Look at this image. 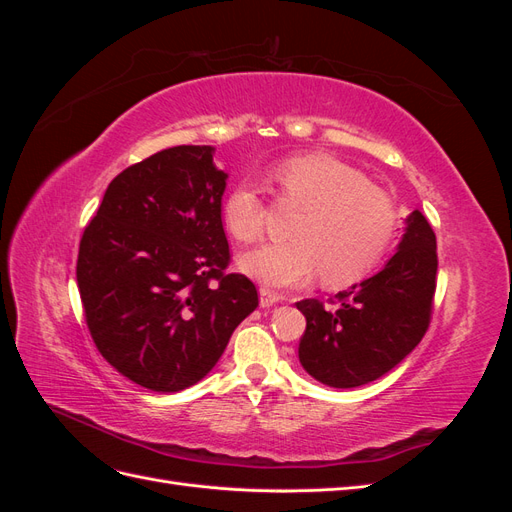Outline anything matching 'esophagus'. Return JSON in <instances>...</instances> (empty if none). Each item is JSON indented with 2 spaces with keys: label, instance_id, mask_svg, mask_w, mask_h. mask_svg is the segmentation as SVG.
<instances>
[{
  "label": "esophagus",
  "instance_id": "1",
  "mask_svg": "<svg viewBox=\"0 0 512 512\" xmlns=\"http://www.w3.org/2000/svg\"><path fill=\"white\" fill-rule=\"evenodd\" d=\"M258 294H260V307H273L275 303L282 301L280 294H275V292L269 290V288H260Z\"/></svg>",
  "mask_w": 512,
  "mask_h": 512
}]
</instances>
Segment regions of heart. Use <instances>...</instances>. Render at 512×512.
<instances>
[{
	"instance_id": "obj_1",
	"label": "heart",
	"mask_w": 512,
	"mask_h": 512,
	"mask_svg": "<svg viewBox=\"0 0 512 512\" xmlns=\"http://www.w3.org/2000/svg\"><path fill=\"white\" fill-rule=\"evenodd\" d=\"M282 200L303 207L290 243L260 245L239 258V269L267 288L305 286L322 273L327 286H348L374 271L395 237L391 198L367 177L322 153L294 156L273 168ZM256 183L239 181L222 200V224L230 237L252 243L262 232Z\"/></svg>"
}]
</instances>
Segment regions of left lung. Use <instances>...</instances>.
Masks as SVG:
<instances>
[{
    "label": "left lung",
    "mask_w": 512,
    "mask_h": 512,
    "mask_svg": "<svg viewBox=\"0 0 512 512\" xmlns=\"http://www.w3.org/2000/svg\"><path fill=\"white\" fill-rule=\"evenodd\" d=\"M404 224L389 262L361 284L337 292L333 309L316 299L297 303L307 320L299 361L318 382L333 389L374 382L423 339L436 292V235L418 209Z\"/></svg>",
    "instance_id": "left-lung-1"
}]
</instances>
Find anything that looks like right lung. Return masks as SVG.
<instances>
[{"label": "right lung", "mask_w": 512, "mask_h": 512, "mask_svg": "<svg viewBox=\"0 0 512 512\" xmlns=\"http://www.w3.org/2000/svg\"><path fill=\"white\" fill-rule=\"evenodd\" d=\"M213 153L179 145L123 170L79 247L76 282L91 337L121 376L156 393L203 380L258 307L256 286L224 273L228 173Z\"/></svg>", "instance_id": "add662e5"}]
</instances>
